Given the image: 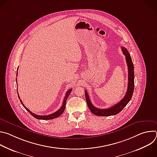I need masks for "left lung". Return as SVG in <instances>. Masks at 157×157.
Listing matches in <instances>:
<instances>
[{
	"instance_id": "8db88e82",
	"label": "left lung",
	"mask_w": 157,
	"mask_h": 157,
	"mask_svg": "<svg viewBox=\"0 0 157 157\" xmlns=\"http://www.w3.org/2000/svg\"><path fill=\"white\" fill-rule=\"evenodd\" d=\"M122 51L124 55L125 56V59L127 61V66H128V87L127 93L124 97V98L117 104L114 105L112 106L109 108L102 109H98L94 107L91 103L90 99H89V95L86 91H85V97L87 102V106L91 110V113L96 116H110L116 115L119 114L120 112L125 107V106L131 100V98L133 95V89H134V68L133 64L132 63V60L131 56L128 52L127 50L122 47Z\"/></svg>"
}]
</instances>
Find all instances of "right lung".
Instances as JSON below:
<instances>
[{
  "label": "right lung",
  "instance_id": "add662e5",
  "mask_svg": "<svg viewBox=\"0 0 157 157\" xmlns=\"http://www.w3.org/2000/svg\"><path fill=\"white\" fill-rule=\"evenodd\" d=\"M18 68H17V70H18ZM16 82H17V78H16ZM71 91H72V89H69V90H68V91L66 92V95H65V97H64V100H63V104H62L61 108H60L59 109H58V110L56 111L55 113H53V114H50V115H47V116H39V115H36V114H35L34 113H32V112H31L29 109H28L23 104V102H22V101H21L20 97H19L18 94V98H19V99H20V101L21 104L23 105V106L24 107V108L29 112V113L32 116H33L35 118H36V119H41V120H51V119H55V118L58 117L59 116H61V115L63 113V112H64V109H65L66 104V100H67V98H68V96H70V94ZM17 93H18V91H17Z\"/></svg>",
  "mask_w": 157,
  "mask_h": 157
}]
</instances>
